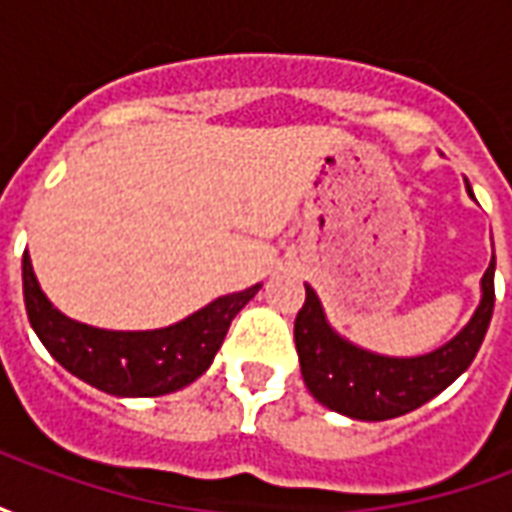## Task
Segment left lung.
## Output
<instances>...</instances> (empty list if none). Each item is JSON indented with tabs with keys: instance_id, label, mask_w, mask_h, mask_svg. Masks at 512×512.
Masks as SVG:
<instances>
[{
	"instance_id": "8db88e82",
	"label": "left lung",
	"mask_w": 512,
	"mask_h": 512,
	"mask_svg": "<svg viewBox=\"0 0 512 512\" xmlns=\"http://www.w3.org/2000/svg\"><path fill=\"white\" fill-rule=\"evenodd\" d=\"M469 189V186H466ZM469 197H474L469 189ZM494 268H485L483 299L474 310L472 321L436 351L425 356H381L348 343L334 332L318 293L307 288L304 307L296 315L293 337L299 351L301 376L310 395L337 414L365 422L403 417L422 403L444 392L461 376L483 345L488 323L494 315Z\"/></svg>"
}]
</instances>
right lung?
I'll return each mask as SVG.
<instances>
[{
    "instance_id": "right-lung-1",
    "label": "right lung",
    "mask_w": 512,
    "mask_h": 512,
    "mask_svg": "<svg viewBox=\"0 0 512 512\" xmlns=\"http://www.w3.org/2000/svg\"><path fill=\"white\" fill-rule=\"evenodd\" d=\"M24 304L32 329L57 362L84 384L115 397H158L189 386L211 367L224 334L260 285L211 301L189 318L150 332H109L62 315L40 290L24 252Z\"/></svg>"
}]
</instances>
